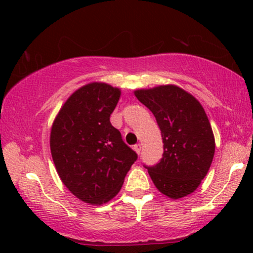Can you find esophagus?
<instances>
[{
	"instance_id": "obj_1",
	"label": "esophagus",
	"mask_w": 253,
	"mask_h": 253,
	"mask_svg": "<svg viewBox=\"0 0 253 253\" xmlns=\"http://www.w3.org/2000/svg\"><path fill=\"white\" fill-rule=\"evenodd\" d=\"M133 150H134V152H136L137 154H140V152H141V145H140V144L134 145V146H133Z\"/></svg>"
}]
</instances>
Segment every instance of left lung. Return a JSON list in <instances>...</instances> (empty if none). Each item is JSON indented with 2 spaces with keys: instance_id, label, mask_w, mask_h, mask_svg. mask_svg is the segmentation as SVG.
Returning a JSON list of instances; mask_svg holds the SVG:
<instances>
[{
  "instance_id": "8db88e82",
  "label": "left lung",
  "mask_w": 253,
  "mask_h": 253,
  "mask_svg": "<svg viewBox=\"0 0 253 253\" xmlns=\"http://www.w3.org/2000/svg\"><path fill=\"white\" fill-rule=\"evenodd\" d=\"M153 113L161 130L164 154L159 164L146 167L162 195L179 199L200 185L215 152L212 126L203 106L176 85H160L134 91Z\"/></svg>"
}]
</instances>
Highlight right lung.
Segmentation results:
<instances>
[{
    "label": "right lung",
    "mask_w": 253,
    "mask_h": 253,
    "mask_svg": "<svg viewBox=\"0 0 253 253\" xmlns=\"http://www.w3.org/2000/svg\"><path fill=\"white\" fill-rule=\"evenodd\" d=\"M121 89L93 82L69 96L50 130V152L61 181L72 195L91 205L113 199L137 160L109 117Z\"/></svg>",
    "instance_id": "1"
}]
</instances>
